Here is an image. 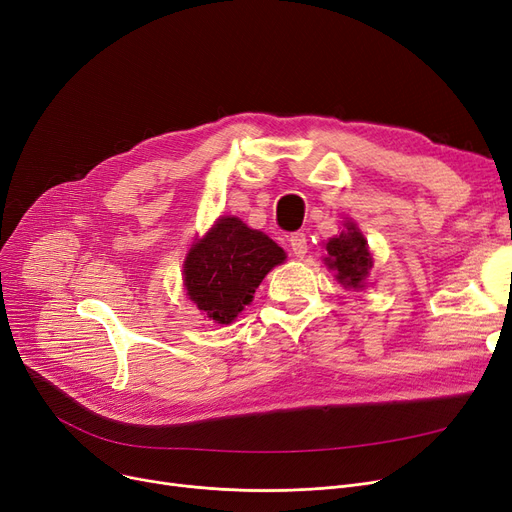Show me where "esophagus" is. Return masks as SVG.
Returning <instances> with one entry per match:
<instances>
[{
	"label": "esophagus",
	"instance_id": "obj_1",
	"mask_svg": "<svg viewBox=\"0 0 512 512\" xmlns=\"http://www.w3.org/2000/svg\"><path fill=\"white\" fill-rule=\"evenodd\" d=\"M290 249H292V255L303 259L307 255V236L303 232H294L290 236Z\"/></svg>",
	"mask_w": 512,
	"mask_h": 512
}]
</instances>
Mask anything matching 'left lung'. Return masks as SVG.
<instances>
[{"label": "left lung", "instance_id": "8db88e82", "mask_svg": "<svg viewBox=\"0 0 512 512\" xmlns=\"http://www.w3.org/2000/svg\"><path fill=\"white\" fill-rule=\"evenodd\" d=\"M326 251L328 257L324 261L336 272V280L344 288H363L373 259L357 224L346 222L344 230L326 242Z\"/></svg>", "mask_w": 512, "mask_h": 512}]
</instances>
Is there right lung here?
Segmentation results:
<instances>
[{"label":"right lung","mask_w":512,"mask_h":512,"mask_svg":"<svg viewBox=\"0 0 512 512\" xmlns=\"http://www.w3.org/2000/svg\"><path fill=\"white\" fill-rule=\"evenodd\" d=\"M286 259L276 242L242 224L234 215H222L199 238L184 259V288L215 324H232L253 301L255 288Z\"/></svg>","instance_id":"add662e5"}]
</instances>
